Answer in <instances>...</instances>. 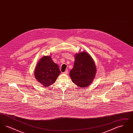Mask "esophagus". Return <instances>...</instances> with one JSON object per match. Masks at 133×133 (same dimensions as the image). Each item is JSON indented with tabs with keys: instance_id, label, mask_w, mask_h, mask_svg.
I'll use <instances>...</instances> for the list:
<instances>
[{
	"instance_id": "esophagus-1",
	"label": "esophagus",
	"mask_w": 133,
	"mask_h": 133,
	"mask_svg": "<svg viewBox=\"0 0 133 133\" xmlns=\"http://www.w3.org/2000/svg\"><path fill=\"white\" fill-rule=\"evenodd\" d=\"M68 71L67 70H66L65 72H64L63 73L64 74H68Z\"/></svg>"
}]
</instances>
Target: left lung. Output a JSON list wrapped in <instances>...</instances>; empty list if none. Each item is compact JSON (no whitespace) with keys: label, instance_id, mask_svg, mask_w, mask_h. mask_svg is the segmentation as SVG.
Masks as SVG:
<instances>
[{"label":"left lung","instance_id":"1","mask_svg":"<svg viewBox=\"0 0 133 133\" xmlns=\"http://www.w3.org/2000/svg\"><path fill=\"white\" fill-rule=\"evenodd\" d=\"M95 63L88 53L82 52L76 54L73 69L70 71L72 82L81 88L88 86L96 76Z\"/></svg>","mask_w":133,"mask_h":133}]
</instances>
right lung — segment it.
Instances as JSON below:
<instances>
[{"mask_svg":"<svg viewBox=\"0 0 133 133\" xmlns=\"http://www.w3.org/2000/svg\"><path fill=\"white\" fill-rule=\"evenodd\" d=\"M61 72L57 64L51 59L50 56H43L37 64L34 76L39 82L44 87L54 83Z\"/></svg>","mask_w":133,"mask_h":133,"instance_id":"add662e5","label":"right lung"}]
</instances>
